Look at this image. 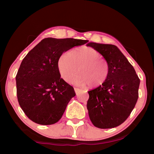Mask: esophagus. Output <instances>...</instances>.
I'll return each mask as SVG.
<instances>
[{
	"instance_id": "34e87169",
	"label": "esophagus",
	"mask_w": 154,
	"mask_h": 154,
	"mask_svg": "<svg viewBox=\"0 0 154 154\" xmlns=\"http://www.w3.org/2000/svg\"><path fill=\"white\" fill-rule=\"evenodd\" d=\"M74 90H75V92L76 94L79 92V90H80V89H79V88H74Z\"/></svg>"
}]
</instances>
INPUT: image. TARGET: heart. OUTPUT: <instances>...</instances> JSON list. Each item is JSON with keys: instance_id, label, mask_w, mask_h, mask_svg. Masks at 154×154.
Segmentation results:
<instances>
[{"instance_id": "obj_1", "label": "heart", "mask_w": 154, "mask_h": 154, "mask_svg": "<svg viewBox=\"0 0 154 154\" xmlns=\"http://www.w3.org/2000/svg\"><path fill=\"white\" fill-rule=\"evenodd\" d=\"M100 52L90 47H81L72 50L71 54L64 52L58 62L61 77L69 82L75 72L79 73L72 78L71 83L78 86L96 88L103 84L109 73L108 62ZM79 69H78V67Z\"/></svg>"}]
</instances>
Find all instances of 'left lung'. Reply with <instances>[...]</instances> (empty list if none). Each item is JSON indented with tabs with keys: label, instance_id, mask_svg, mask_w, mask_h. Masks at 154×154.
<instances>
[{
	"label": "left lung",
	"instance_id": "obj_1",
	"mask_svg": "<svg viewBox=\"0 0 154 154\" xmlns=\"http://www.w3.org/2000/svg\"><path fill=\"white\" fill-rule=\"evenodd\" d=\"M87 45L100 52L109 65L106 82L88 92L90 119L99 128L117 127L128 118L136 105L140 79L134 67L117 46L94 42Z\"/></svg>",
	"mask_w": 154,
	"mask_h": 154
}]
</instances>
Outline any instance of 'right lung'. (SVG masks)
Segmentation results:
<instances>
[{"instance_id":"add662e5","label":"right lung","mask_w":154,"mask_h":154,"mask_svg":"<svg viewBox=\"0 0 154 154\" xmlns=\"http://www.w3.org/2000/svg\"><path fill=\"white\" fill-rule=\"evenodd\" d=\"M88 41L72 38H45L23 59L15 77L17 100L32 122L51 125L60 119L75 92L61 78L58 59L62 53Z\"/></svg>"}]
</instances>
